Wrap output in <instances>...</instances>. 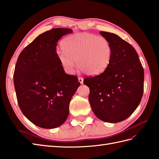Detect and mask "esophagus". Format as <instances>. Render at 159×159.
<instances>
[{
  "instance_id": "34e87169",
  "label": "esophagus",
  "mask_w": 159,
  "mask_h": 159,
  "mask_svg": "<svg viewBox=\"0 0 159 159\" xmlns=\"http://www.w3.org/2000/svg\"><path fill=\"white\" fill-rule=\"evenodd\" d=\"M78 81H79V82H80L81 84H83V83H84V79L82 78V77H79V78H78Z\"/></svg>"
}]
</instances>
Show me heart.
<instances>
[{"label": "heart", "instance_id": "heart-1", "mask_svg": "<svg viewBox=\"0 0 159 159\" xmlns=\"http://www.w3.org/2000/svg\"><path fill=\"white\" fill-rule=\"evenodd\" d=\"M64 52L57 58L66 73H74L77 66L88 75H96L107 68L111 58V46L103 37L90 33H77L63 40Z\"/></svg>", "mask_w": 159, "mask_h": 159}]
</instances>
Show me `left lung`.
Masks as SVG:
<instances>
[{
	"mask_svg": "<svg viewBox=\"0 0 159 159\" xmlns=\"http://www.w3.org/2000/svg\"><path fill=\"white\" fill-rule=\"evenodd\" d=\"M111 46V58L103 73L88 77L89 102L101 120L117 123L125 120L138 107L143 93L144 73L138 54L131 45L117 34L101 31Z\"/></svg>",
	"mask_w": 159,
	"mask_h": 159,
	"instance_id": "obj_1",
	"label": "left lung"
}]
</instances>
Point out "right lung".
I'll use <instances>...</instances> for the list:
<instances>
[{"instance_id": "add662e5", "label": "right lung", "mask_w": 159, "mask_h": 159, "mask_svg": "<svg viewBox=\"0 0 159 159\" xmlns=\"http://www.w3.org/2000/svg\"><path fill=\"white\" fill-rule=\"evenodd\" d=\"M70 29H52L39 35L18 56L13 82L19 107L34 125L54 129L64 123L69 103L80 86L77 76L66 74L56 49Z\"/></svg>"}]
</instances>
